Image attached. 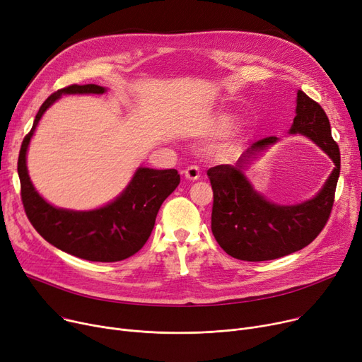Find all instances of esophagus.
<instances>
[{
    "instance_id": "34e87169",
    "label": "esophagus",
    "mask_w": 362,
    "mask_h": 362,
    "mask_svg": "<svg viewBox=\"0 0 362 362\" xmlns=\"http://www.w3.org/2000/svg\"><path fill=\"white\" fill-rule=\"evenodd\" d=\"M199 176H201V173H199V168L197 165H189L185 168V177L187 180L195 182L199 179Z\"/></svg>"
}]
</instances>
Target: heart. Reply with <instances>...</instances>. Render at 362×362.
<instances>
[{"mask_svg":"<svg viewBox=\"0 0 362 362\" xmlns=\"http://www.w3.org/2000/svg\"><path fill=\"white\" fill-rule=\"evenodd\" d=\"M232 120H233V117L230 116L229 112L217 114V116L211 120L210 132L213 133V135H223V133L230 127ZM242 138H243V130L240 127L235 129L233 133L230 135V138H229V141H227V148H230V149L236 148L240 144Z\"/></svg>","mask_w":362,"mask_h":362,"instance_id":"1","label":"heart"}]
</instances>
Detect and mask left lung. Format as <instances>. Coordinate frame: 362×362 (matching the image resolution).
<instances>
[{
	"label": "left lung",
	"mask_w": 362,
	"mask_h": 362,
	"mask_svg": "<svg viewBox=\"0 0 362 362\" xmlns=\"http://www.w3.org/2000/svg\"><path fill=\"white\" fill-rule=\"evenodd\" d=\"M296 116L289 130L317 144L334 168L320 191L310 199L283 205L257 192L245 171L265 151L279 142L270 136L254 142L235 164H221L206 171L214 204L211 230L221 248L243 261H267L296 252L310 245L326 226L340 173V152L332 138L325 110L305 92H296Z\"/></svg>",
	"instance_id": "8db88e82"
}]
</instances>
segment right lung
Wrapping results in <instances>:
<instances>
[{"label": "right lung", "instance_id": "obj_1", "mask_svg": "<svg viewBox=\"0 0 362 362\" xmlns=\"http://www.w3.org/2000/svg\"><path fill=\"white\" fill-rule=\"evenodd\" d=\"M105 92L107 88L89 83L71 85L49 95L23 139L17 171L26 216L47 242L78 258L116 262L136 254L148 240L161 204L180 183L177 170L138 167L123 192L111 202L95 210L74 211L54 206L37 194L26 165L28 148L37 123L62 95H101Z\"/></svg>", "mask_w": 362, "mask_h": 362}]
</instances>
